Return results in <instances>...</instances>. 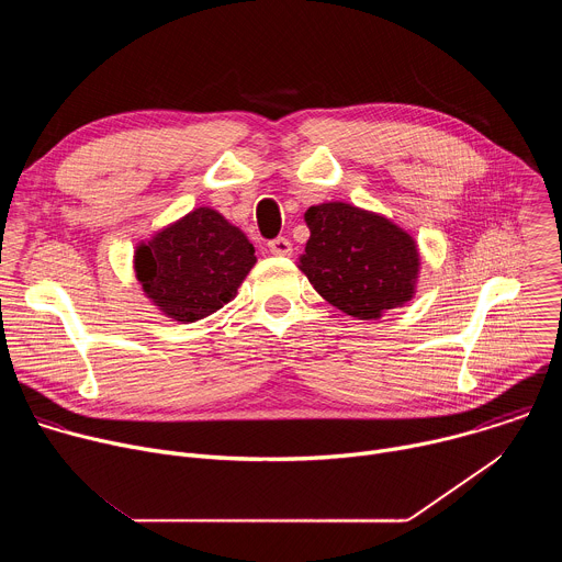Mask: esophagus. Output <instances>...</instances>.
<instances>
[{
    "mask_svg": "<svg viewBox=\"0 0 562 562\" xmlns=\"http://www.w3.org/2000/svg\"><path fill=\"white\" fill-rule=\"evenodd\" d=\"M269 251L273 254V256H291L293 254V247H291V243L286 237H276V239H271L269 243Z\"/></svg>",
    "mask_w": 562,
    "mask_h": 562,
    "instance_id": "obj_1",
    "label": "esophagus"
}]
</instances>
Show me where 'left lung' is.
Listing matches in <instances>:
<instances>
[{
    "mask_svg": "<svg viewBox=\"0 0 562 562\" xmlns=\"http://www.w3.org/2000/svg\"><path fill=\"white\" fill-rule=\"evenodd\" d=\"M311 231L297 269L329 304L358 319L405 306L420 278V249L389 217L349 202L308 206Z\"/></svg>",
    "mask_w": 562,
    "mask_h": 562,
    "instance_id": "8db88e82",
    "label": "left lung"
}]
</instances>
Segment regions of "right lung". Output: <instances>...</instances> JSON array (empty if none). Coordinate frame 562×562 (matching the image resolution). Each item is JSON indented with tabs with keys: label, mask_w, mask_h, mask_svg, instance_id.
I'll return each instance as SVG.
<instances>
[{
	"label": "right lung",
	"mask_w": 562,
	"mask_h": 562,
	"mask_svg": "<svg viewBox=\"0 0 562 562\" xmlns=\"http://www.w3.org/2000/svg\"><path fill=\"white\" fill-rule=\"evenodd\" d=\"M245 231L211 206L193 209L135 247V278L157 311L189 325L237 295L256 267Z\"/></svg>",
	"instance_id": "obj_1"
}]
</instances>
